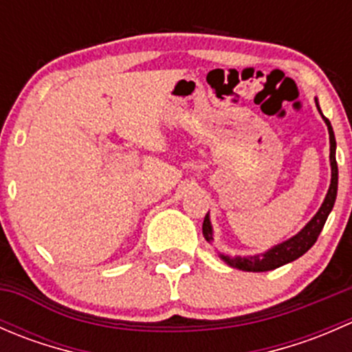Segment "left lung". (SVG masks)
<instances>
[{"label": "left lung", "instance_id": "1", "mask_svg": "<svg viewBox=\"0 0 352 352\" xmlns=\"http://www.w3.org/2000/svg\"><path fill=\"white\" fill-rule=\"evenodd\" d=\"M315 105H317L318 112H320L322 119L324 122L327 124V129H329V141H330V186L327 190V196H325L324 202L322 206L318 208V211L315 212L314 218L296 233L293 235L291 239L285 240V242L274 245L271 247L269 250H265L264 254H255V255H232L228 254H221L218 252L219 258L223 262L230 265V267H235L240 269V271L245 272H265V271H272V269H278L281 265L289 264V262L296 261L300 258L301 255L307 254L314 243L317 242L318 235H320L322 228H324L325 221H327L330 211L333 208V202H336L337 197V180H339V170H337V162H336V136H333V129L330 126V120L327 117H324L322 113L320 105H318L317 97H315ZM202 235L204 239L208 240L209 243L212 242V225H211V218H209V212L206 214L204 223H202Z\"/></svg>", "mask_w": 352, "mask_h": 352}]
</instances>
